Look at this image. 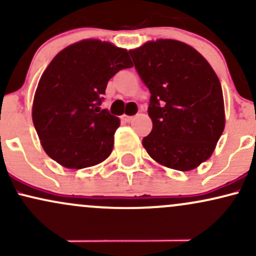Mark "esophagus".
I'll use <instances>...</instances> for the list:
<instances>
[{"instance_id": "34e87169", "label": "esophagus", "mask_w": 256, "mask_h": 256, "mask_svg": "<svg viewBox=\"0 0 256 256\" xmlns=\"http://www.w3.org/2000/svg\"><path fill=\"white\" fill-rule=\"evenodd\" d=\"M132 119H134V116H126V114H124V116H122V122H130Z\"/></svg>"}]
</instances>
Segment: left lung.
I'll return each instance as SVG.
<instances>
[{
  "label": "left lung",
  "instance_id": "obj_1",
  "mask_svg": "<svg viewBox=\"0 0 256 256\" xmlns=\"http://www.w3.org/2000/svg\"><path fill=\"white\" fill-rule=\"evenodd\" d=\"M128 52L150 91L152 130L143 146L160 165L196 168L210 158L225 128L218 76L196 49L179 40H150Z\"/></svg>",
  "mask_w": 256,
  "mask_h": 256
}]
</instances>
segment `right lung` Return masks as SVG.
Returning <instances> with one entry per match:
<instances>
[{
    "mask_svg": "<svg viewBox=\"0 0 256 256\" xmlns=\"http://www.w3.org/2000/svg\"><path fill=\"white\" fill-rule=\"evenodd\" d=\"M132 66L126 49L98 40L71 44L52 58L32 106L40 144L52 160L79 170L110 156L120 120L100 106L108 80Z\"/></svg>",
    "mask_w": 256,
    "mask_h": 256,
    "instance_id": "obj_1",
    "label": "right lung"
}]
</instances>
